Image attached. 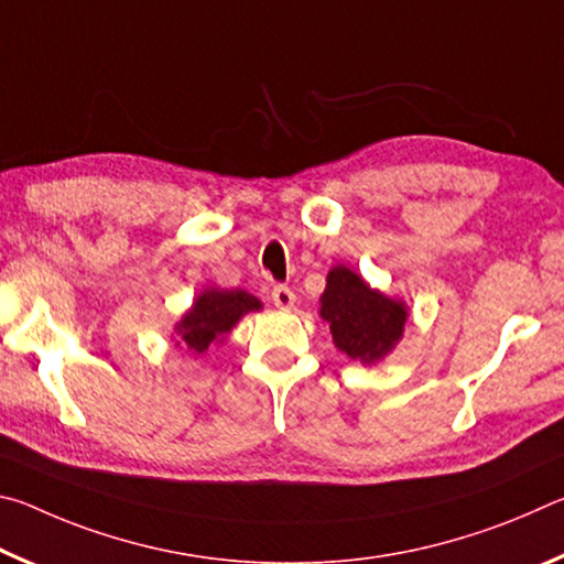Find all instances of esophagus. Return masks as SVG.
<instances>
[{
	"mask_svg": "<svg viewBox=\"0 0 564 564\" xmlns=\"http://www.w3.org/2000/svg\"><path fill=\"white\" fill-rule=\"evenodd\" d=\"M271 301H273L275 308L289 311V308H293V303H295V293L289 289V285H275V289L271 291Z\"/></svg>",
	"mask_w": 564,
	"mask_h": 564,
	"instance_id": "34e87169",
	"label": "esophagus"
}]
</instances>
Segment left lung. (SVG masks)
Instances as JSON below:
<instances>
[{
    "mask_svg": "<svg viewBox=\"0 0 564 564\" xmlns=\"http://www.w3.org/2000/svg\"><path fill=\"white\" fill-rule=\"evenodd\" d=\"M321 318L328 323L336 348L360 362L383 360L403 338L408 308L388 299L346 265H333L321 295Z\"/></svg>",
    "mask_w": 564,
    "mask_h": 564,
    "instance_id": "8db88e82",
    "label": "left lung"
}]
</instances>
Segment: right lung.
I'll list each match as a JSON object with an SVG mask.
<instances>
[{"instance_id":"add662e5","label":"right lung","mask_w":564,"mask_h":564,"mask_svg":"<svg viewBox=\"0 0 564 564\" xmlns=\"http://www.w3.org/2000/svg\"><path fill=\"white\" fill-rule=\"evenodd\" d=\"M261 311V301L241 289H206L176 323V336L194 352L208 350L214 340H224L246 313Z\"/></svg>"}]
</instances>
